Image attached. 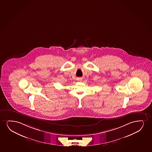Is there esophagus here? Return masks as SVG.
<instances>
[{
    "instance_id": "esophagus-1",
    "label": "esophagus",
    "mask_w": 152,
    "mask_h": 152,
    "mask_svg": "<svg viewBox=\"0 0 152 152\" xmlns=\"http://www.w3.org/2000/svg\"><path fill=\"white\" fill-rule=\"evenodd\" d=\"M77 80H78V81H80V82H81V81H82L83 79H82L81 78H78V79H77Z\"/></svg>"
}]
</instances>
